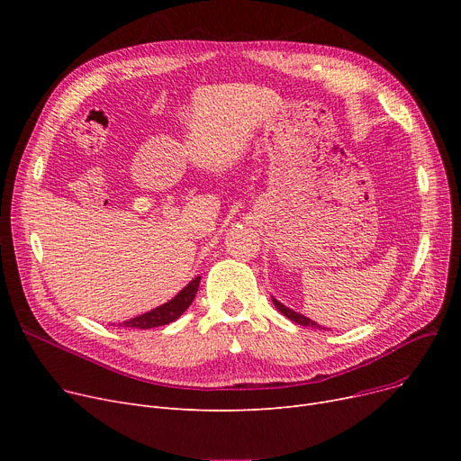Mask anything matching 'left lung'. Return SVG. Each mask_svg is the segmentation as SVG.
Instances as JSON below:
<instances>
[{
  "label": "left lung",
  "mask_w": 461,
  "mask_h": 461,
  "mask_svg": "<svg viewBox=\"0 0 461 461\" xmlns=\"http://www.w3.org/2000/svg\"><path fill=\"white\" fill-rule=\"evenodd\" d=\"M273 303H275V306L280 310V313H284V316L287 318V320H292V321H295V323H299V325H303V327H312V329H321V325H318L316 321H312V320H308V318H304V316H301V313H297V312H294V310H289V308H285L282 303H278L276 299H273ZM325 329V327H323Z\"/></svg>",
  "instance_id": "obj_1"
}]
</instances>
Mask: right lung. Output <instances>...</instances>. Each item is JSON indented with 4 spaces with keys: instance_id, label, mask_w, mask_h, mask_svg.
I'll return each instance as SVG.
<instances>
[{
    "instance_id": "add662e5",
    "label": "right lung",
    "mask_w": 461,
    "mask_h": 461,
    "mask_svg": "<svg viewBox=\"0 0 461 461\" xmlns=\"http://www.w3.org/2000/svg\"><path fill=\"white\" fill-rule=\"evenodd\" d=\"M198 285H200V276L194 278L186 287H183L172 301H167L166 304H162L151 312H145V313H141V316L125 321L123 327L153 329V327H160V325H167V323L176 321L181 313L192 304L194 297H196V294H198Z\"/></svg>"
}]
</instances>
